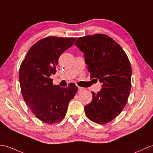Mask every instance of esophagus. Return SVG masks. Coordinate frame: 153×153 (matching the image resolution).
I'll return each instance as SVG.
<instances>
[{"label": "esophagus", "instance_id": "obj_1", "mask_svg": "<svg viewBox=\"0 0 153 153\" xmlns=\"http://www.w3.org/2000/svg\"><path fill=\"white\" fill-rule=\"evenodd\" d=\"M84 89V88H82V87H78V92H80L82 91H83Z\"/></svg>", "mask_w": 153, "mask_h": 153}]
</instances>
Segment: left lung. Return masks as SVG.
<instances>
[{"label":"left lung","instance_id":"obj_1","mask_svg":"<svg viewBox=\"0 0 153 153\" xmlns=\"http://www.w3.org/2000/svg\"><path fill=\"white\" fill-rule=\"evenodd\" d=\"M74 45L84 54L90 77L102 84L100 91L91 92V102L84 107L85 115L96 123H108L127 102L132 76L129 59L120 45L105 34L81 37Z\"/></svg>","mask_w":153,"mask_h":153}]
</instances>
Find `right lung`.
<instances>
[{"mask_svg":"<svg viewBox=\"0 0 153 153\" xmlns=\"http://www.w3.org/2000/svg\"><path fill=\"white\" fill-rule=\"evenodd\" d=\"M76 38L51 36L39 40L28 50L19 73L22 95L37 118L48 124L65 116L69 101L78 90L76 85L61 88L50 76L56 70L58 58Z\"/></svg>","mask_w":153,"mask_h":153,"instance_id":"add662e5","label":"right lung"}]
</instances>
